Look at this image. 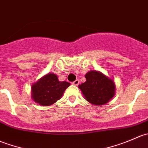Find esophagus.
Wrapping results in <instances>:
<instances>
[{
	"instance_id": "1",
	"label": "esophagus",
	"mask_w": 148,
	"mask_h": 148,
	"mask_svg": "<svg viewBox=\"0 0 148 148\" xmlns=\"http://www.w3.org/2000/svg\"><path fill=\"white\" fill-rule=\"evenodd\" d=\"M79 79L75 80V81L73 82H72V84L75 85V86H77V85H79Z\"/></svg>"
}]
</instances>
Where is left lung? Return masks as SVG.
<instances>
[{
	"label": "left lung",
	"instance_id": "obj_1",
	"mask_svg": "<svg viewBox=\"0 0 148 148\" xmlns=\"http://www.w3.org/2000/svg\"><path fill=\"white\" fill-rule=\"evenodd\" d=\"M85 78L86 82L79 85V88L86 100L93 105H104L115 95L114 80L100 71H88Z\"/></svg>",
	"mask_w": 148,
	"mask_h": 148
}]
</instances>
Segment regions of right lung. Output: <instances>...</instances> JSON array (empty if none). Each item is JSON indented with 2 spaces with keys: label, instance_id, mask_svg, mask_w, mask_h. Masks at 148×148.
<instances>
[{
  "label": "right lung",
  "instance_id": "add662e5",
  "mask_svg": "<svg viewBox=\"0 0 148 148\" xmlns=\"http://www.w3.org/2000/svg\"><path fill=\"white\" fill-rule=\"evenodd\" d=\"M70 83L60 82L53 73H48L33 84L31 98L41 106H50L61 99Z\"/></svg>",
  "mask_w": 148,
  "mask_h": 148
}]
</instances>
